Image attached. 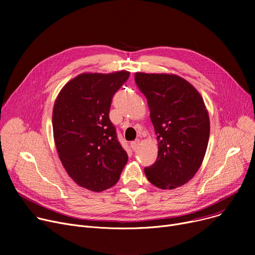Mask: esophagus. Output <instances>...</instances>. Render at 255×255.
Returning <instances> with one entry per match:
<instances>
[{"label":"esophagus","instance_id":"obj_1","mask_svg":"<svg viewBox=\"0 0 255 255\" xmlns=\"http://www.w3.org/2000/svg\"><path fill=\"white\" fill-rule=\"evenodd\" d=\"M139 144H140V140H139V139H136V140L132 141V142L130 143V145H131V148H132V150H133V151H136V150L138 149Z\"/></svg>","mask_w":255,"mask_h":255}]
</instances>
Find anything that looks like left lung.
<instances>
[{
    "label": "left lung",
    "instance_id": "obj_1",
    "mask_svg": "<svg viewBox=\"0 0 255 255\" xmlns=\"http://www.w3.org/2000/svg\"><path fill=\"white\" fill-rule=\"evenodd\" d=\"M148 100L158 140L156 162L144 168L146 179L160 189L188 183L203 163L210 136V119L203 97L176 74L135 73Z\"/></svg>",
    "mask_w": 255,
    "mask_h": 255
}]
</instances>
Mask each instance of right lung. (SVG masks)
Here are the masks:
<instances>
[{
	"label": "right lung",
	"mask_w": 255,
	"mask_h": 255,
	"mask_svg": "<svg viewBox=\"0 0 255 255\" xmlns=\"http://www.w3.org/2000/svg\"><path fill=\"white\" fill-rule=\"evenodd\" d=\"M129 75V71L82 73L62 88L53 105L59 158L68 176L88 190L111 188L128 161L110 120V109L115 93Z\"/></svg>",
	"instance_id": "1"
}]
</instances>
